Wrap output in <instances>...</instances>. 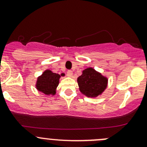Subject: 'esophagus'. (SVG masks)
Returning a JSON list of instances; mask_svg holds the SVG:
<instances>
[{
	"mask_svg": "<svg viewBox=\"0 0 147 147\" xmlns=\"http://www.w3.org/2000/svg\"><path fill=\"white\" fill-rule=\"evenodd\" d=\"M67 75L68 77L71 78V77L72 76V75H73V72H72V70H68L67 72Z\"/></svg>",
	"mask_w": 147,
	"mask_h": 147,
	"instance_id": "34e87169",
	"label": "esophagus"
}]
</instances>
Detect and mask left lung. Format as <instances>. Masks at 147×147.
Masks as SVG:
<instances>
[{"label": "left lung", "instance_id": "left-lung-1", "mask_svg": "<svg viewBox=\"0 0 147 147\" xmlns=\"http://www.w3.org/2000/svg\"><path fill=\"white\" fill-rule=\"evenodd\" d=\"M80 91L88 97H97L101 95L107 87L108 79L92 67H88L82 71L78 78Z\"/></svg>", "mask_w": 147, "mask_h": 147}]
</instances>
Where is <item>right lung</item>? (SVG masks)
<instances>
[{
  "label": "right lung",
  "instance_id": "add662e5",
  "mask_svg": "<svg viewBox=\"0 0 147 147\" xmlns=\"http://www.w3.org/2000/svg\"><path fill=\"white\" fill-rule=\"evenodd\" d=\"M65 76L64 73L61 75L54 73L50 69H46L37 80L35 87L38 91L44 93L46 95H55L56 89L59 84L60 77Z\"/></svg>",
  "mask_w": 147,
  "mask_h": 147
}]
</instances>
